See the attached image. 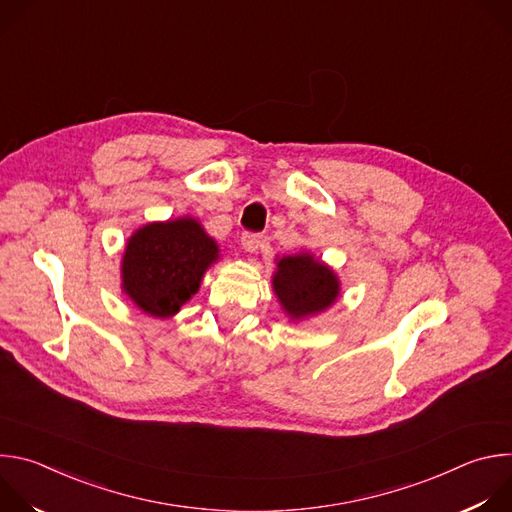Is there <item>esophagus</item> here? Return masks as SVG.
<instances>
[{"label": "esophagus", "instance_id": "obj_1", "mask_svg": "<svg viewBox=\"0 0 512 512\" xmlns=\"http://www.w3.org/2000/svg\"><path fill=\"white\" fill-rule=\"evenodd\" d=\"M241 245H243L245 251L253 253V251H257L259 245H261V235H259V233H253V231H245L243 237H241Z\"/></svg>", "mask_w": 512, "mask_h": 512}]
</instances>
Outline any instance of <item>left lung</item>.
Instances as JSON below:
<instances>
[{"label":"left lung","mask_w":512,"mask_h":512,"mask_svg":"<svg viewBox=\"0 0 512 512\" xmlns=\"http://www.w3.org/2000/svg\"><path fill=\"white\" fill-rule=\"evenodd\" d=\"M273 289L289 316L304 318L334 304L338 298V279L332 269L312 255H294L277 263Z\"/></svg>","instance_id":"8db88e82"}]
</instances>
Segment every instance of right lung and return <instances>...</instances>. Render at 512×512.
<instances>
[{"mask_svg": "<svg viewBox=\"0 0 512 512\" xmlns=\"http://www.w3.org/2000/svg\"><path fill=\"white\" fill-rule=\"evenodd\" d=\"M216 243L194 218L139 229L123 257V289L145 314L168 318L198 291Z\"/></svg>", "mask_w": 512, "mask_h": 512, "instance_id": "1", "label": "right lung"}]
</instances>
